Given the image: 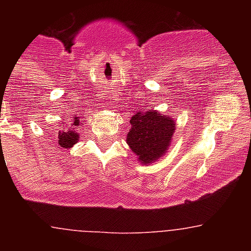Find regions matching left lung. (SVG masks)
Instances as JSON below:
<instances>
[{"mask_svg": "<svg viewBox=\"0 0 251 251\" xmlns=\"http://www.w3.org/2000/svg\"><path fill=\"white\" fill-rule=\"evenodd\" d=\"M131 130L126 142L143 164H150L167 152L176 124L171 118L149 110L137 113L130 120Z\"/></svg>", "mask_w": 251, "mask_h": 251, "instance_id": "left-lung-1", "label": "left lung"}]
</instances>
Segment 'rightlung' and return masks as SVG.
<instances>
[{
    "label": "right lung",
    "instance_id": "add662e5",
    "mask_svg": "<svg viewBox=\"0 0 251 251\" xmlns=\"http://www.w3.org/2000/svg\"><path fill=\"white\" fill-rule=\"evenodd\" d=\"M79 117L74 118V122H73V127L68 130H61L58 131V138H57V143L60 147H64V149H70L74 143L78 142V134L75 131V127L79 125Z\"/></svg>",
    "mask_w": 251,
    "mask_h": 251
}]
</instances>
